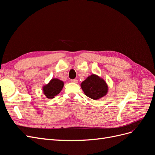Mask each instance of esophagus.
Segmentation results:
<instances>
[{
	"label": "esophagus",
	"instance_id": "1",
	"mask_svg": "<svg viewBox=\"0 0 155 155\" xmlns=\"http://www.w3.org/2000/svg\"><path fill=\"white\" fill-rule=\"evenodd\" d=\"M71 81H72V82H74V83H78V79H71Z\"/></svg>",
	"mask_w": 155,
	"mask_h": 155
}]
</instances>
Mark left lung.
Here are the masks:
<instances>
[{
	"mask_svg": "<svg viewBox=\"0 0 155 155\" xmlns=\"http://www.w3.org/2000/svg\"><path fill=\"white\" fill-rule=\"evenodd\" d=\"M81 87L87 96L94 100L104 97L108 92V85L105 81L95 74L91 75L83 81Z\"/></svg>",
	"mask_w": 155,
	"mask_h": 155,
	"instance_id": "1",
	"label": "left lung"
}]
</instances>
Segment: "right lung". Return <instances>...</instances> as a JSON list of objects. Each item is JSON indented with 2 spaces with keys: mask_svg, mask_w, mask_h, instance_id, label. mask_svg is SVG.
Here are the masks:
<instances>
[{
  "mask_svg": "<svg viewBox=\"0 0 155 155\" xmlns=\"http://www.w3.org/2000/svg\"><path fill=\"white\" fill-rule=\"evenodd\" d=\"M64 83L57 78H53L50 82L43 86V91L45 96L48 99H52L61 91Z\"/></svg>",
  "mask_w": 155,
  "mask_h": 155,
  "instance_id": "1",
  "label": "right lung"
}]
</instances>
